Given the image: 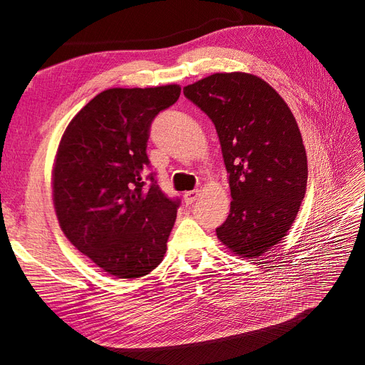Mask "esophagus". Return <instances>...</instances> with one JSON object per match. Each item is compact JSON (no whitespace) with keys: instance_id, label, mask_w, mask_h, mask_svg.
Segmentation results:
<instances>
[{"instance_id":"obj_1","label":"esophagus","mask_w":365,"mask_h":365,"mask_svg":"<svg viewBox=\"0 0 365 365\" xmlns=\"http://www.w3.org/2000/svg\"><path fill=\"white\" fill-rule=\"evenodd\" d=\"M201 192L200 190H190V192H185L184 193V202L189 205V204H193L197 197H200Z\"/></svg>"}]
</instances>
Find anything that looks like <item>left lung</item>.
Segmentation results:
<instances>
[{
	"instance_id": "1",
	"label": "left lung",
	"mask_w": 365,
	"mask_h": 365,
	"mask_svg": "<svg viewBox=\"0 0 365 365\" xmlns=\"http://www.w3.org/2000/svg\"><path fill=\"white\" fill-rule=\"evenodd\" d=\"M212 118L228 172L230 215L216 236L257 259L288 235L306 193L307 158L289 106L260 77L215 73L184 86Z\"/></svg>"
}]
</instances>
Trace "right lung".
I'll use <instances>...</instances> for the list:
<instances>
[{
	"mask_svg": "<svg viewBox=\"0 0 365 365\" xmlns=\"http://www.w3.org/2000/svg\"><path fill=\"white\" fill-rule=\"evenodd\" d=\"M181 94L176 83L109 88L65 128L51 170L61 230L98 268L138 279L163 262L178 201L165 197L145 170L149 126Z\"/></svg>",
	"mask_w": 365,
	"mask_h": 365,
	"instance_id": "right-lung-1",
	"label": "right lung"
}]
</instances>
